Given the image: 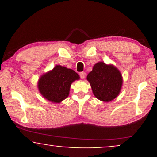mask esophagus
<instances>
[{
    "label": "esophagus",
    "mask_w": 157,
    "mask_h": 157,
    "mask_svg": "<svg viewBox=\"0 0 157 157\" xmlns=\"http://www.w3.org/2000/svg\"><path fill=\"white\" fill-rule=\"evenodd\" d=\"M79 75H80L81 78H82V79H83L86 77V73L85 72H81L80 74H79Z\"/></svg>",
    "instance_id": "1"
}]
</instances>
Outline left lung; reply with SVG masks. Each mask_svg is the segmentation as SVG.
Returning <instances> with one entry per match:
<instances>
[{"label":"left lung","mask_w":157,"mask_h":157,"mask_svg":"<svg viewBox=\"0 0 157 157\" xmlns=\"http://www.w3.org/2000/svg\"><path fill=\"white\" fill-rule=\"evenodd\" d=\"M96 98L104 102L113 101L119 96L123 85V77L120 71L113 64L99 61L86 77Z\"/></svg>","instance_id":"8db88e82"}]
</instances>
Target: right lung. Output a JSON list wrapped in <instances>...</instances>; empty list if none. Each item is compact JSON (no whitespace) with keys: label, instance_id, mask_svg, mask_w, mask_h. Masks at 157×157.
<instances>
[{"label":"right lung","instance_id":"right-lung-1","mask_svg":"<svg viewBox=\"0 0 157 157\" xmlns=\"http://www.w3.org/2000/svg\"><path fill=\"white\" fill-rule=\"evenodd\" d=\"M79 79L80 76L74 70L56 65L52 70L41 75L38 81V89L43 97L59 104L69 95L71 83Z\"/></svg>","mask_w":157,"mask_h":157}]
</instances>
